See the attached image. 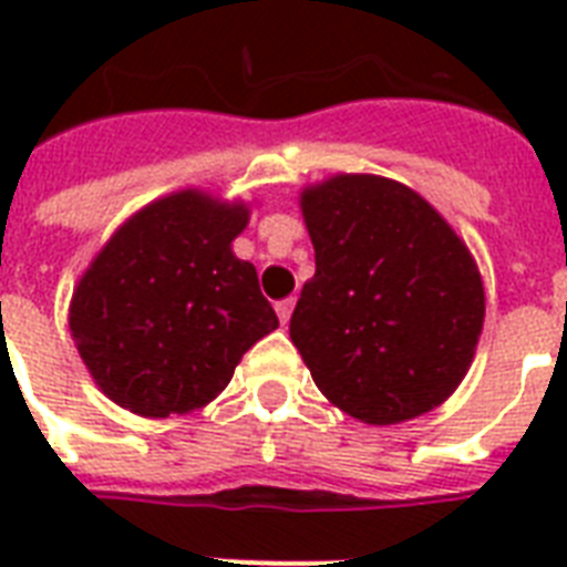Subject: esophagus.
Returning <instances> with one entry per match:
<instances>
[{"instance_id":"obj_1","label":"esophagus","mask_w":567,"mask_h":567,"mask_svg":"<svg viewBox=\"0 0 567 567\" xmlns=\"http://www.w3.org/2000/svg\"><path fill=\"white\" fill-rule=\"evenodd\" d=\"M293 297H288V300H279L276 302V315H279V320H282V327H288V320H291L293 315Z\"/></svg>"}]
</instances>
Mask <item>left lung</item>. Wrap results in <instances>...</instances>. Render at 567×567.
I'll return each instance as SVG.
<instances>
[{
    "instance_id": "8db88e82",
    "label": "left lung",
    "mask_w": 567,
    "mask_h": 567,
    "mask_svg": "<svg viewBox=\"0 0 567 567\" xmlns=\"http://www.w3.org/2000/svg\"><path fill=\"white\" fill-rule=\"evenodd\" d=\"M300 208L318 270L291 341L320 394L371 426L432 412L483 336V276L467 244L417 190L373 173L306 185Z\"/></svg>"
}]
</instances>
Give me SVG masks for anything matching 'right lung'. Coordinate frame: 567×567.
<instances>
[{"label": "right lung", "mask_w": 567, "mask_h": 567, "mask_svg": "<svg viewBox=\"0 0 567 567\" xmlns=\"http://www.w3.org/2000/svg\"><path fill=\"white\" fill-rule=\"evenodd\" d=\"M249 205L185 188L135 212L93 256L70 332L100 391L141 417L203 409L279 320L231 252Z\"/></svg>", "instance_id": "add662e5"}]
</instances>
